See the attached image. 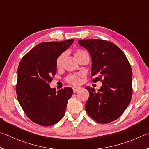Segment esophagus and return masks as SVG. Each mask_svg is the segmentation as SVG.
<instances>
[{"mask_svg":"<svg viewBox=\"0 0 149 149\" xmlns=\"http://www.w3.org/2000/svg\"><path fill=\"white\" fill-rule=\"evenodd\" d=\"M72 90H73V92H74V93H77V92H79V90H81V87L74 86V87L72 88Z\"/></svg>","mask_w":149,"mask_h":149,"instance_id":"1","label":"esophagus"}]
</instances>
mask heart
I'll use <instances>...</instances> for the list:
<instances>
[{"label": "heart", "instance_id": "heart-1", "mask_svg": "<svg viewBox=\"0 0 149 149\" xmlns=\"http://www.w3.org/2000/svg\"><path fill=\"white\" fill-rule=\"evenodd\" d=\"M86 54L87 53L84 50H82V49H77V50L74 52V55L75 57H76L78 60H79ZM65 57H66V53H65V52L61 54L58 57H57L56 60V66L57 68H61L62 67ZM66 80L67 82H69L71 84H78L80 81V75L77 74H70L67 77Z\"/></svg>", "mask_w": 149, "mask_h": 149}]
</instances>
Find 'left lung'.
<instances>
[{"label":"left lung","mask_w":149,"mask_h":149,"mask_svg":"<svg viewBox=\"0 0 149 149\" xmlns=\"http://www.w3.org/2000/svg\"><path fill=\"white\" fill-rule=\"evenodd\" d=\"M92 59V81H101L102 86L96 92L89 91L85 108L95 121L107 124L120 116L128 106L132 96V70L126 56L115 44L100 39L79 40Z\"/></svg>","instance_id":"left-lung-1"}]
</instances>
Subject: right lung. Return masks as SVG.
I'll return each mask as SVG.
<instances>
[{
  "instance_id": "obj_1",
  "label": "right lung",
  "mask_w": 149,
  "mask_h": 149,
  "mask_svg": "<svg viewBox=\"0 0 149 149\" xmlns=\"http://www.w3.org/2000/svg\"><path fill=\"white\" fill-rule=\"evenodd\" d=\"M74 41L42 42L31 49L19 64L15 88L18 101L28 118L40 126L57 123L72 95L71 88L56 92L49 84L57 71V57Z\"/></svg>"
}]
</instances>
